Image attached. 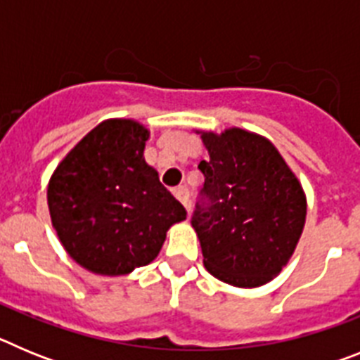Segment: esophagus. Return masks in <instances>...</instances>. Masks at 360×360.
<instances>
[{"instance_id":"1","label":"esophagus","mask_w":360,"mask_h":360,"mask_svg":"<svg viewBox=\"0 0 360 360\" xmlns=\"http://www.w3.org/2000/svg\"><path fill=\"white\" fill-rule=\"evenodd\" d=\"M173 195L176 196L178 202L182 203L184 207L189 211V191H187V187H174Z\"/></svg>"}]
</instances>
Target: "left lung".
Listing matches in <instances>:
<instances>
[{"instance_id":"1","label":"left lung","mask_w":360,"mask_h":360,"mask_svg":"<svg viewBox=\"0 0 360 360\" xmlns=\"http://www.w3.org/2000/svg\"><path fill=\"white\" fill-rule=\"evenodd\" d=\"M202 133L209 160L191 224L209 274L232 287H262L294 254L307 218L301 182L276 146L241 128Z\"/></svg>"}]
</instances>
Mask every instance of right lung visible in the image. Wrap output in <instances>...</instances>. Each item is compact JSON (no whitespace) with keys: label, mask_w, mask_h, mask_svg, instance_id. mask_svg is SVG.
Masks as SVG:
<instances>
[{"label":"right lung","mask_w":360,"mask_h":360,"mask_svg":"<svg viewBox=\"0 0 360 360\" xmlns=\"http://www.w3.org/2000/svg\"><path fill=\"white\" fill-rule=\"evenodd\" d=\"M149 131L131 119L95 126L57 165L49 209L73 262L98 276H126L151 263L186 209L144 158Z\"/></svg>","instance_id":"right-lung-1"}]
</instances>
